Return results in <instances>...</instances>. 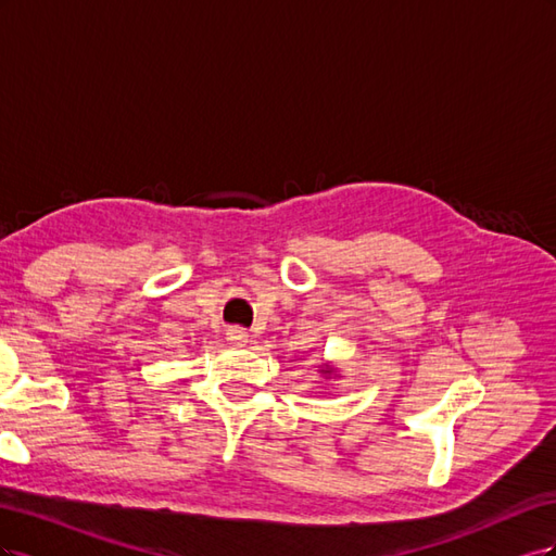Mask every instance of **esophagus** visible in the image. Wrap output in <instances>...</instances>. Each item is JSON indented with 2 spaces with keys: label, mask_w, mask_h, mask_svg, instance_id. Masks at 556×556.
Returning a JSON list of instances; mask_svg holds the SVG:
<instances>
[{
  "label": "esophagus",
  "mask_w": 556,
  "mask_h": 556,
  "mask_svg": "<svg viewBox=\"0 0 556 556\" xmlns=\"http://www.w3.org/2000/svg\"><path fill=\"white\" fill-rule=\"evenodd\" d=\"M227 341L237 348L248 345V331L243 327H229L227 329Z\"/></svg>",
  "instance_id": "esophagus-1"
}]
</instances>
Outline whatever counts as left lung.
<instances>
[{
	"label": "left lung",
	"instance_id": "1",
	"mask_svg": "<svg viewBox=\"0 0 556 556\" xmlns=\"http://www.w3.org/2000/svg\"><path fill=\"white\" fill-rule=\"evenodd\" d=\"M317 374L323 376L325 380H327V378H341L339 366H333L331 362H323V364H319V366H317Z\"/></svg>",
	"mask_w": 556,
	"mask_h": 556
}]
</instances>
